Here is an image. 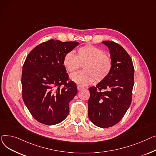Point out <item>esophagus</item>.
I'll use <instances>...</instances> for the list:
<instances>
[{
    "mask_svg": "<svg viewBox=\"0 0 156 156\" xmlns=\"http://www.w3.org/2000/svg\"><path fill=\"white\" fill-rule=\"evenodd\" d=\"M84 89V87L80 86H77V89L78 90H83Z\"/></svg>",
    "mask_w": 156,
    "mask_h": 156,
    "instance_id": "1",
    "label": "esophagus"
}]
</instances>
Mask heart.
I'll return each mask as SVG.
<instances>
[{"mask_svg":"<svg viewBox=\"0 0 156 156\" xmlns=\"http://www.w3.org/2000/svg\"><path fill=\"white\" fill-rule=\"evenodd\" d=\"M82 66L84 70L71 76L76 83L86 86L93 82L105 80L112 70V60L105 51L94 45L86 44L78 48L76 56L71 52L65 55L63 65L69 73H74Z\"/></svg>","mask_w":156,"mask_h":156,"instance_id":"obj_1","label":"heart"}]
</instances>
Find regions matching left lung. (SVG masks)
Here are the masks:
<instances>
[{"label":"left lung","mask_w":156,"mask_h":156,"mask_svg":"<svg viewBox=\"0 0 156 156\" xmlns=\"http://www.w3.org/2000/svg\"><path fill=\"white\" fill-rule=\"evenodd\" d=\"M102 43L109 50L112 70L105 80L89 88L88 116L96 126L108 128L120 122L130 106L134 68L131 57L122 46L112 41Z\"/></svg>","instance_id":"1"}]
</instances>
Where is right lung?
<instances>
[{
  "instance_id": "add662e5",
  "label": "right lung",
  "mask_w": 156,
  "mask_h": 156,
  "mask_svg": "<svg viewBox=\"0 0 156 156\" xmlns=\"http://www.w3.org/2000/svg\"><path fill=\"white\" fill-rule=\"evenodd\" d=\"M79 43L50 40L27 56L22 71L23 99L33 118L47 125L62 122L69 113V103L77 93L63 65L65 55Z\"/></svg>"
}]
</instances>
